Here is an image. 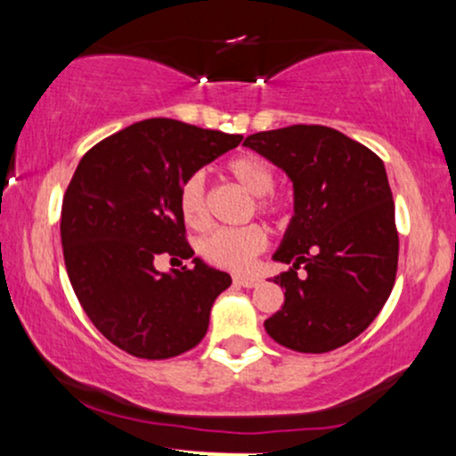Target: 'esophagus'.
Listing matches in <instances>:
<instances>
[{
  "label": "esophagus",
  "instance_id": "34e87169",
  "mask_svg": "<svg viewBox=\"0 0 456 456\" xmlns=\"http://www.w3.org/2000/svg\"><path fill=\"white\" fill-rule=\"evenodd\" d=\"M233 282H235V285L250 289V287L259 285V279H257V276H233Z\"/></svg>",
  "mask_w": 456,
  "mask_h": 456
}]
</instances>
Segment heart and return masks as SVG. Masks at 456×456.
Listing matches in <instances>:
<instances>
[{"instance_id": "b5f03b06", "label": "heart", "mask_w": 456, "mask_h": 456, "mask_svg": "<svg viewBox=\"0 0 456 456\" xmlns=\"http://www.w3.org/2000/svg\"><path fill=\"white\" fill-rule=\"evenodd\" d=\"M227 171L244 191L257 197V210L261 214H276V203L268 197L274 191V174L257 156H235L227 162ZM177 206L184 223L192 229H203L208 224V197L206 177L192 174L180 186ZM268 246V233L261 224H248L240 229H216L199 242V253L208 264L224 270H246L259 253Z\"/></svg>"}]
</instances>
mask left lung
<instances>
[{"label": "left lung", "instance_id": "1", "mask_svg": "<svg viewBox=\"0 0 456 456\" xmlns=\"http://www.w3.org/2000/svg\"><path fill=\"white\" fill-rule=\"evenodd\" d=\"M246 148L294 184V216L272 259L285 305L265 332L282 347L326 354L354 341L388 300L399 264L395 201L378 154L328 126L255 133ZM305 265L307 274L297 276Z\"/></svg>", "mask_w": 456, "mask_h": 456}]
</instances>
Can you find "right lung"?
Masks as SVG:
<instances>
[{
  "mask_svg": "<svg viewBox=\"0 0 456 456\" xmlns=\"http://www.w3.org/2000/svg\"><path fill=\"white\" fill-rule=\"evenodd\" d=\"M240 141L242 134L151 118L78 162L61 203L68 279L94 326L130 355L174 358L206 337L214 300L232 276L192 257L177 195L188 175ZM160 254L193 265L159 273Z\"/></svg>",
  "mask_w": 456,
  "mask_h": 456,
  "instance_id": "1",
  "label": "right lung"
}]
</instances>
